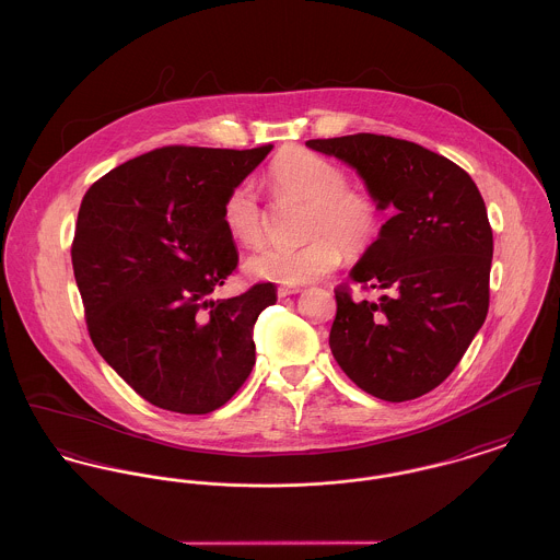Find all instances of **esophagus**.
<instances>
[{
  "label": "esophagus",
  "instance_id": "34e87169",
  "mask_svg": "<svg viewBox=\"0 0 560 560\" xmlns=\"http://www.w3.org/2000/svg\"><path fill=\"white\" fill-rule=\"evenodd\" d=\"M301 293V289H296V287H280L278 289V296H291V294Z\"/></svg>",
  "mask_w": 560,
  "mask_h": 560
}]
</instances>
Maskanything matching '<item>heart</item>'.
I'll use <instances>...</instances> for the list:
<instances>
[{"mask_svg": "<svg viewBox=\"0 0 560 560\" xmlns=\"http://www.w3.org/2000/svg\"><path fill=\"white\" fill-rule=\"evenodd\" d=\"M267 180L276 196L307 202L305 236L301 246H264L253 253L244 269L257 280L301 287L330 273L350 257L364 255L382 232V208L377 200L355 189L348 171L310 149L293 148L278 153ZM221 219L228 234L244 246H255L266 234V212L250 180H240L223 198Z\"/></svg>", "mask_w": 560, "mask_h": 560, "instance_id": "obj_1", "label": "heart"}]
</instances>
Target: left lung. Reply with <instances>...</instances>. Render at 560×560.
Instances as JSON below:
<instances>
[{"instance_id": "1", "label": "left lung", "mask_w": 560, "mask_h": 560, "mask_svg": "<svg viewBox=\"0 0 560 560\" xmlns=\"http://www.w3.org/2000/svg\"><path fill=\"white\" fill-rule=\"evenodd\" d=\"M307 148L348 162L369 194L396 208L352 269L362 291L335 289L328 346L360 389L405 402L439 387L489 312L493 232L485 200L455 162L405 139L358 132Z\"/></svg>"}]
</instances>
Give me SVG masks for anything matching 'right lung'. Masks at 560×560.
Masks as SVG:
<instances>
[{
    "instance_id": "right-lung-1",
    "label": "right lung",
    "mask_w": 560,
    "mask_h": 560,
    "mask_svg": "<svg viewBox=\"0 0 560 560\" xmlns=\"http://www.w3.org/2000/svg\"><path fill=\"white\" fill-rule=\"evenodd\" d=\"M271 151L168 145L90 185L71 264L90 339L141 398L166 411L223 407L255 364L271 282L210 299L237 267L221 205Z\"/></svg>"
}]
</instances>
